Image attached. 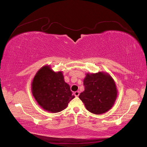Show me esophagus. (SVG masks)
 I'll return each mask as SVG.
<instances>
[{
    "instance_id": "1",
    "label": "esophagus",
    "mask_w": 147,
    "mask_h": 147,
    "mask_svg": "<svg viewBox=\"0 0 147 147\" xmlns=\"http://www.w3.org/2000/svg\"><path fill=\"white\" fill-rule=\"evenodd\" d=\"M80 95V92L79 91H76L74 92V95H75L76 96H78Z\"/></svg>"
}]
</instances>
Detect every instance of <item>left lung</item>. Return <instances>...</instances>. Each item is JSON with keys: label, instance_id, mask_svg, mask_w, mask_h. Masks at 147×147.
Wrapping results in <instances>:
<instances>
[{"label": "left lung", "instance_id": "1", "mask_svg": "<svg viewBox=\"0 0 147 147\" xmlns=\"http://www.w3.org/2000/svg\"><path fill=\"white\" fill-rule=\"evenodd\" d=\"M83 85L85 90L80 93L79 98L89 112L102 114L112 107L117 96V89L109 73H86Z\"/></svg>", "mask_w": 147, "mask_h": 147}]
</instances>
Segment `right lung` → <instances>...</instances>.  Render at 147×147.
<instances>
[{"label": "right lung", "mask_w": 147, "mask_h": 147, "mask_svg": "<svg viewBox=\"0 0 147 147\" xmlns=\"http://www.w3.org/2000/svg\"><path fill=\"white\" fill-rule=\"evenodd\" d=\"M31 88L38 104L52 113L63 111L74 98L62 72H55L50 65H44L37 71Z\"/></svg>", "instance_id": "obj_1"}]
</instances>
